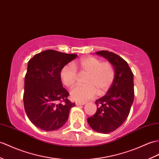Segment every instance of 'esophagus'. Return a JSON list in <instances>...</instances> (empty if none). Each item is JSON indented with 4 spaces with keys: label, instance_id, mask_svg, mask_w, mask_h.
Wrapping results in <instances>:
<instances>
[{
    "label": "esophagus",
    "instance_id": "obj_1",
    "mask_svg": "<svg viewBox=\"0 0 159 159\" xmlns=\"http://www.w3.org/2000/svg\"><path fill=\"white\" fill-rule=\"evenodd\" d=\"M75 104H76V106H80V105L85 104V103H84V102H76Z\"/></svg>",
    "mask_w": 159,
    "mask_h": 159
}]
</instances>
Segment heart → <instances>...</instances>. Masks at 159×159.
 I'll return each mask as SVG.
<instances>
[{
    "instance_id": "1",
    "label": "heart",
    "mask_w": 159,
    "mask_h": 159,
    "mask_svg": "<svg viewBox=\"0 0 159 159\" xmlns=\"http://www.w3.org/2000/svg\"><path fill=\"white\" fill-rule=\"evenodd\" d=\"M79 70L80 75H87L84 79L86 84L76 86L70 91V97L75 101L84 102L93 98L98 94L105 93L111 87L115 72L112 65L109 62H102L94 57L81 60L78 64H68L62 68L60 77L63 84L67 87H72L76 83Z\"/></svg>"
}]
</instances>
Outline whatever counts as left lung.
Returning <instances> with one entry per match:
<instances>
[{
	"label": "left lung",
	"mask_w": 159,
	"mask_h": 159,
	"mask_svg": "<svg viewBox=\"0 0 159 159\" xmlns=\"http://www.w3.org/2000/svg\"><path fill=\"white\" fill-rule=\"evenodd\" d=\"M108 60L113 66L115 76L111 87L104 96L97 99V111L87 119L94 131L109 134L116 130L127 119L134 99V74L127 62L108 51L95 53Z\"/></svg>",
	"instance_id": "left-lung-1"
}]
</instances>
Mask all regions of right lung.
<instances>
[{
  "instance_id": "right-lung-1",
  "label": "right lung",
  "mask_w": 159,
  "mask_h": 159,
  "mask_svg": "<svg viewBox=\"0 0 159 159\" xmlns=\"http://www.w3.org/2000/svg\"><path fill=\"white\" fill-rule=\"evenodd\" d=\"M76 57V54L49 49L36 54L29 60L24 80V105L28 119L36 127L46 131H54L68 120L70 110L75 104L68 99L69 93L63 87L60 72Z\"/></svg>"
}]
</instances>
